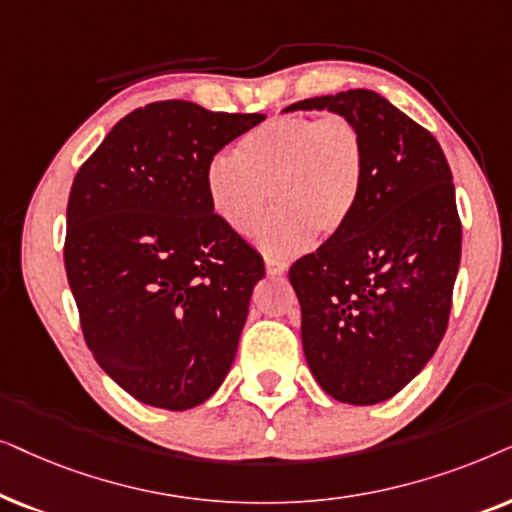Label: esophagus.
<instances>
[{
	"mask_svg": "<svg viewBox=\"0 0 512 512\" xmlns=\"http://www.w3.org/2000/svg\"><path fill=\"white\" fill-rule=\"evenodd\" d=\"M264 267H267L269 276H283L285 271H288V264L281 260H274V257H267V260H264Z\"/></svg>",
	"mask_w": 512,
	"mask_h": 512,
	"instance_id": "1",
	"label": "esophagus"
}]
</instances>
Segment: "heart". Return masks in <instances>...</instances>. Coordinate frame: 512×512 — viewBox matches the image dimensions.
Returning <instances> with one entry per match:
<instances>
[{
  "mask_svg": "<svg viewBox=\"0 0 512 512\" xmlns=\"http://www.w3.org/2000/svg\"><path fill=\"white\" fill-rule=\"evenodd\" d=\"M363 175V133L349 117H276L245 133L236 156L210 159L206 192L215 215L241 236L260 227L274 194L278 213L257 241L269 255L290 257L313 236L330 241L349 227Z\"/></svg>",
  "mask_w": 512,
  "mask_h": 512,
  "instance_id": "b5f03b06",
  "label": "heart"
}]
</instances>
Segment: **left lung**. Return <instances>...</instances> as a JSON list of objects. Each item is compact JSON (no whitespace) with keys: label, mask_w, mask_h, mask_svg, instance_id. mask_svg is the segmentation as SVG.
Instances as JSON below:
<instances>
[{"label":"left lung","mask_w":512,"mask_h":512,"mask_svg":"<svg viewBox=\"0 0 512 512\" xmlns=\"http://www.w3.org/2000/svg\"><path fill=\"white\" fill-rule=\"evenodd\" d=\"M297 109L349 117L365 142L349 227L290 267L304 356L327 395L377 405L403 391L445 337L461 260L452 170L426 128L367 88L283 112Z\"/></svg>","instance_id":"left-lung-1"}]
</instances>
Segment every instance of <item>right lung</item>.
<instances>
[{
	"mask_svg": "<svg viewBox=\"0 0 512 512\" xmlns=\"http://www.w3.org/2000/svg\"><path fill=\"white\" fill-rule=\"evenodd\" d=\"M264 119L152 102L121 119L74 177L65 271L81 330L140 403H206L234 363L264 262L215 215L206 170Z\"/></svg>",
	"mask_w": 512,
	"mask_h": 512,
	"instance_id": "obj_1",
	"label": "right lung"
}]
</instances>
